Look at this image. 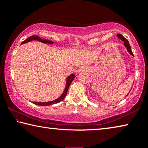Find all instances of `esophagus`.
<instances>
[{"label":"esophagus","mask_w":148,"mask_h":148,"mask_svg":"<svg viewBox=\"0 0 148 148\" xmlns=\"http://www.w3.org/2000/svg\"><path fill=\"white\" fill-rule=\"evenodd\" d=\"M84 70V68H80V70H76V72H78V71H82V70Z\"/></svg>","instance_id":"esophagus-1"}]
</instances>
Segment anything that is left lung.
I'll use <instances>...</instances> for the list:
<instances>
[{"mask_svg": "<svg viewBox=\"0 0 148 148\" xmlns=\"http://www.w3.org/2000/svg\"><path fill=\"white\" fill-rule=\"evenodd\" d=\"M117 36H118L120 39L122 40V41H123V42H124V46H125V47L126 48L127 52H128L131 55H132V56H134L133 53H132V49H131V46H130V45L128 40H127L125 38H124V37H123L122 35L120 34H117Z\"/></svg>", "mask_w": 148, "mask_h": 148, "instance_id": "1", "label": "left lung"}]
</instances>
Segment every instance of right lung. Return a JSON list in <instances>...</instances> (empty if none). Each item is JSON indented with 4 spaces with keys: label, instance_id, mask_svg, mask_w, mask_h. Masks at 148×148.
<instances>
[{
    "label": "right lung",
    "instance_id": "obj_1",
    "mask_svg": "<svg viewBox=\"0 0 148 148\" xmlns=\"http://www.w3.org/2000/svg\"><path fill=\"white\" fill-rule=\"evenodd\" d=\"M32 40H38L40 42H42L43 43H48V44H52L53 42L50 41V40H46V39H43V38H41L40 37H39L38 36H37V35H33L32 36H30L29 38H26L25 41H23V42L21 43L22 44H25L26 42H30V41H32ZM75 78V75L74 74H70V76L68 77L67 78V80H66V87H65V89L64 90L63 93L62 95L59 97L58 98L56 99V100H53V101H50V102H33V103H34V104L36 105H38V106H50V105H52V104H54V103H57L58 102H60L62 100H64V98H65L67 92H68V88H69V86L70 85V84L72 83V82L73 81V80Z\"/></svg>",
    "mask_w": 148,
    "mask_h": 148
}]
</instances>
